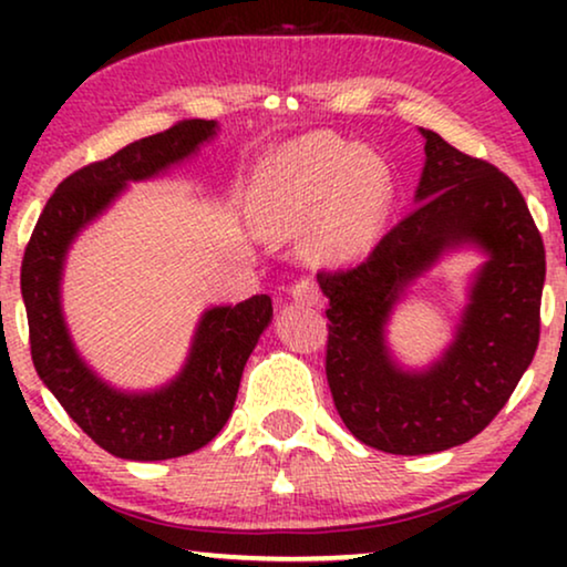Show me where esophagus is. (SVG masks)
<instances>
[{
    "label": "esophagus",
    "instance_id": "34e87169",
    "mask_svg": "<svg viewBox=\"0 0 567 567\" xmlns=\"http://www.w3.org/2000/svg\"><path fill=\"white\" fill-rule=\"evenodd\" d=\"M291 297L293 301H299V305H307V307H315L322 301L320 286H317L312 278H299V281L291 286Z\"/></svg>",
    "mask_w": 567,
    "mask_h": 567
}]
</instances>
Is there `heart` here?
Instances as JSON below:
<instances>
[{"label": "heart", "instance_id": "obj_1", "mask_svg": "<svg viewBox=\"0 0 567 567\" xmlns=\"http://www.w3.org/2000/svg\"><path fill=\"white\" fill-rule=\"evenodd\" d=\"M392 173L377 152L343 138H299L268 173V221L278 231H301L317 219L312 252L346 258L382 227L392 206Z\"/></svg>", "mask_w": 567, "mask_h": 567}]
</instances>
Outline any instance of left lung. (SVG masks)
I'll list each match as a JSON object with an SVG mask.
<instances>
[{
  "instance_id": "1",
  "label": "left lung",
  "mask_w": 567,
  "mask_h": 567,
  "mask_svg": "<svg viewBox=\"0 0 567 567\" xmlns=\"http://www.w3.org/2000/svg\"><path fill=\"white\" fill-rule=\"evenodd\" d=\"M413 214L353 268L320 270L330 299L324 374L346 429L386 454H433L475 439L514 394L539 346L545 243L506 173L425 131ZM475 241L488 262L453 348L405 375L383 348L393 301L449 246Z\"/></svg>"
}]
</instances>
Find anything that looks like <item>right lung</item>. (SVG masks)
<instances>
[{"label":"right lung","instance_id":"1","mask_svg":"<svg viewBox=\"0 0 567 567\" xmlns=\"http://www.w3.org/2000/svg\"><path fill=\"white\" fill-rule=\"evenodd\" d=\"M214 134V121H177L162 134L138 138L111 157L80 167L53 190L22 255L20 286L38 377L69 417L121 460H173L198 452L224 429L245 363L274 317V305L266 293H258L237 307L208 309L183 374L159 392L123 394L100 382L69 340L59 305L61 266L76 231L95 219L128 181L162 173Z\"/></svg>","mask_w":567,"mask_h":567}]
</instances>
